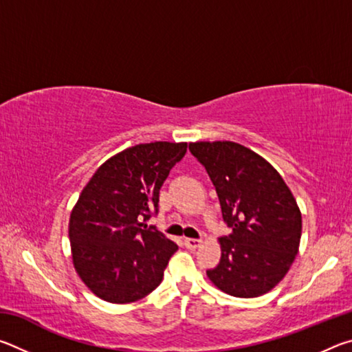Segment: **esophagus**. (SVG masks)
Segmentation results:
<instances>
[{
	"label": "esophagus",
	"mask_w": 352,
	"mask_h": 352,
	"mask_svg": "<svg viewBox=\"0 0 352 352\" xmlns=\"http://www.w3.org/2000/svg\"><path fill=\"white\" fill-rule=\"evenodd\" d=\"M184 245L189 250H195L201 245V241L200 239H192V237H188V239H184Z\"/></svg>",
	"instance_id": "esophagus-1"
}]
</instances>
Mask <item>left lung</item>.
<instances>
[{"label":"left lung","instance_id":"8db88e82","mask_svg":"<svg viewBox=\"0 0 352 352\" xmlns=\"http://www.w3.org/2000/svg\"><path fill=\"white\" fill-rule=\"evenodd\" d=\"M190 153L216 188L222 217L231 230L220 237L222 258L208 278L225 294L264 295L295 261L301 212L270 163L233 141L190 142Z\"/></svg>","mask_w":352,"mask_h":352}]
</instances>
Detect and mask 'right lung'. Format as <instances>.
<instances>
[{
    "label": "right lung",
    "mask_w": 352,
    "mask_h": 352,
    "mask_svg": "<svg viewBox=\"0 0 352 352\" xmlns=\"http://www.w3.org/2000/svg\"><path fill=\"white\" fill-rule=\"evenodd\" d=\"M186 147L166 141L129 147L83 188L71 212L69 242L76 270L96 296L124 305L162 283L178 245L144 222L158 214L160 189Z\"/></svg>",
    "instance_id": "add662e5"
}]
</instances>
